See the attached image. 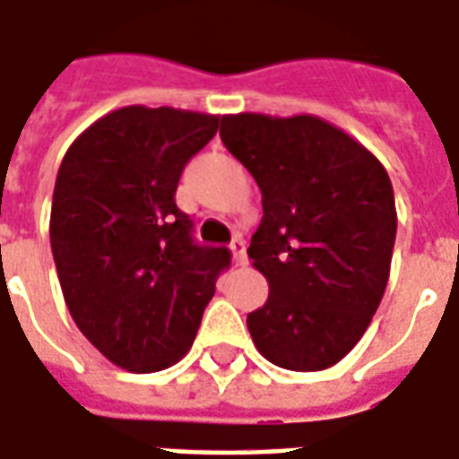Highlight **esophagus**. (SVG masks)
<instances>
[{
  "mask_svg": "<svg viewBox=\"0 0 459 459\" xmlns=\"http://www.w3.org/2000/svg\"><path fill=\"white\" fill-rule=\"evenodd\" d=\"M230 253H233V261H236V265H246L248 263V255H246V243L240 238H236L233 243H230Z\"/></svg>",
  "mask_w": 459,
  "mask_h": 459,
  "instance_id": "esophagus-1",
  "label": "esophagus"
}]
</instances>
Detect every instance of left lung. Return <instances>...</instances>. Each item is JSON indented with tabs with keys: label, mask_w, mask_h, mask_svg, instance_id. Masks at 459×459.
Listing matches in <instances>:
<instances>
[{
	"label": "left lung",
	"mask_w": 459,
	"mask_h": 459,
	"mask_svg": "<svg viewBox=\"0 0 459 459\" xmlns=\"http://www.w3.org/2000/svg\"><path fill=\"white\" fill-rule=\"evenodd\" d=\"M221 139L261 188L248 258L268 300L248 313L265 360L313 373L342 360L383 300L397 213L385 166L313 114H226Z\"/></svg>",
	"instance_id": "left-lung-1"
}]
</instances>
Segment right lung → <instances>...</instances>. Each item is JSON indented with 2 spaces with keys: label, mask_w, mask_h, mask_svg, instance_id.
<instances>
[{
  "label": "right lung",
  "mask_w": 459,
  "mask_h": 459,
  "mask_svg": "<svg viewBox=\"0 0 459 459\" xmlns=\"http://www.w3.org/2000/svg\"><path fill=\"white\" fill-rule=\"evenodd\" d=\"M219 121L171 107L117 108L82 131L59 166L49 238L64 300L86 341L129 373H156L191 351L230 263L226 248L194 243L174 198Z\"/></svg>",
  "instance_id": "add662e5"
}]
</instances>
